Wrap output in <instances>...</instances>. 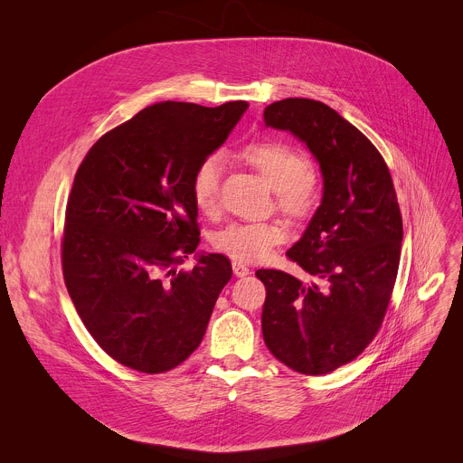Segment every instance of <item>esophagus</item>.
Wrapping results in <instances>:
<instances>
[{
	"mask_svg": "<svg viewBox=\"0 0 463 463\" xmlns=\"http://www.w3.org/2000/svg\"><path fill=\"white\" fill-rule=\"evenodd\" d=\"M232 271L236 277H247L250 273V269L243 262H238V260L232 262Z\"/></svg>",
	"mask_w": 463,
	"mask_h": 463,
	"instance_id": "34e87169",
	"label": "esophagus"
}]
</instances>
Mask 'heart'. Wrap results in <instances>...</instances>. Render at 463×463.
Returning a JSON list of instances; mask_svg holds the SVG:
<instances>
[{"label": "heart", "mask_w": 463, "mask_h": 463, "mask_svg": "<svg viewBox=\"0 0 463 463\" xmlns=\"http://www.w3.org/2000/svg\"><path fill=\"white\" fill-rule=\"evenodd\" d=\"M240 158L259 174L275 192V203L288 218L303 222L310 218L319 204L317 179L308 172L307 156L286 142L262 140L247 144ZM222 160L210 155L199 162L192 177V197L204 214L218 208ZM288 240V229L280 222L231 223L216 232L213 243L220 253L238 262H259L269 250Z\"/></svg>", "instance_id": "1"}]
</instances>
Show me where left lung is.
I'll return each instance as SVG.
<instances>
[{
    "label": "left lung",
    "instance_id": "left-lung-1",
    "mask_svg": "<svg viewBox=\"0 0 463 463\" xmlns=\"http://www.w3.org/2000/svg\"><path fill=\"white\" fill-rule=\"evenodd\" d=\"M264 121L301 140L323 175L321 204L286 253L312 280L257 271L266 286L264 342L289 369L325 374L354 360L384 319L401 260V210L381 153L328 105L288 98L266 107Z\"/></svg>",
    "mask_w": 463,
    "mask_h": 463
}]
</instances>
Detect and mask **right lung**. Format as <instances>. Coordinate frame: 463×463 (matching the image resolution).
I'll list each match as a JSON object with an SVG mask.
<instances>
[{"label":"right lung","mask_w":463,"mask_h":463,"mask_svg":"<svg viewBox=\"0 0 463 463\" xmlns=\"http://www.w3.org/2000/svg\"><path fill=\"white\" fill-rule=\"evenodd\" d=\"M247 101L214 109L164 101L101 137L80 162L66 204L62 273L98 345L142 373H164L201 344L227 257L197 253L192 177L236 128Z\"/></svg>","instance_id":"obj_1"}]
</instances>
